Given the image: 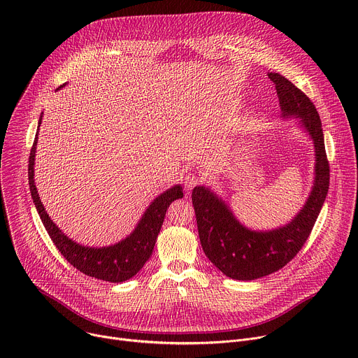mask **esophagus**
<instances>
[{"label":"esophagus","mask_w":358,"mask_h":358,"mask_svg":"<svg viewBox=\"0 0 358 358\" xmlns=\"http://www.w3.org/2000/svg\"><path fill=\"white\" fill-rule=\"evenodd\" d=\"M201 177L194 174V173H188L185 177H184V185H185V189H192L194 187H196L199 182H201Z\"/></svg>","instance_id":"1"}]
</instances>
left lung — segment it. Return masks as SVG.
Returning <instances> with one entry per match:
<instances>
[{"label": "left lung", "instance_id": "1", "mask_svg": "<svg viewBox=\"0 0 358 358\" xmlns=\"http://www.w3.org/2000/svg\"><path fill=\"white\" fill-rule=\"evenodd\" d=\"M275 83L283 117L300 119L316 150L315 184L304 207L287 225L272 231H250L234 217L227 203L210 188L192 189V206L201 246L207 258L228 278L253 280L287 265L308 241L324 203L330 166L326 156L320 116L313 101L279 73H269Z\"/></svg>", "mask_w": 358, "mask_h": 358}]
</instances>
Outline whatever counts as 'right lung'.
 I'll return each instance as SVG.
<instances>
[{
  "label": "right lung",
  "instance_id": "right-lung-1",
  "mask_svg": "<svg viewBox=\"0 0 358 358\" xmlns=\"http://www.w3.org/2000/svg\"><path fill=\"white\" fill-rule=\"evenodd\" d=\"M42 119V116H41ZM39 119V124H41ZM38 134L34 140L31 152H29V164H28V180L32 199L35 202L36 211L42 220L45 229L48 231L50 239L62 253V257L82 273L92 276L94 279L106 280V282H124L133 278L143 265L151 257L155 249L157 236L160 234L162 225L170 203L178 198H182L181 185H174L155 201L150 203L145 210L136 229L123 241L116 245L106 248H87L82 246L72 239H69L62 231L54 224V221L46 214L42 202L39 199L35 182H34V163H35V150H36Z\"/></svg>",
  "mask_w": 358,
  "mask_h": 358
}]
</instances>
